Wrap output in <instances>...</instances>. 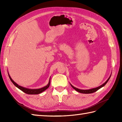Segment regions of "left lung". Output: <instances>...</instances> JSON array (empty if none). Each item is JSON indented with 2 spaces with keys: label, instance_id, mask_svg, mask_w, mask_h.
Here are the masks:
<instances>
[{
  "label": "left lung",
  "instance_id": "obj_1",
  "mask_svg": "<svg viewBox=\"0 0 122 122\" xmlns=\"http://www.w3.org/2000/svg\"><path fill=\"white\" fill-rule=\"evenodd\" d=\"M111 76H110L109 78H108V79H107V81H106L104 84H103L102 85H101V86H98V87H97L94 88V89H90V90H80V89H77V88L74 87V86H73V85H72L71 84V86H72V87H73L74 90H76V91H77V92H80V93H84V94H90V93H94V92H96V91H97L98 90H99V89H100V88L102 87L103 86H104V85L107 83V82H108V80H109Z\"/></svg>",
  "mask_w": 122,
  "mask_h": 122
}]
</instances>
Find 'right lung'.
<instances>
[{
	"label": "right lung",
	"mask_w": 122,
	"mask_h": 122,
	"mask_svg": "<svg viewBox=\"0 0 122 122\" xmlns=\"http://www.w3.org/2000/svg\"><path fill=\"white\" fill-rule=\"evenodd\" d=\"M8 76H9V77L10 80H11V81L12 82V83L14 84L15 86L17 87L18 89H19L20 90H21L22 92H24V93H26V94H40V93L43 92L44 91H45L49 87V86H50V81H49L48 84L45 87H43L42 88H41V89H27V88L23 87L21 86H20V85H18L16 83H15L14 81H13L12 79L11 78V77L10 76L9 74H8Z\"/></svg>",
	"instance_id": "add662e5"
}]
</instances>
